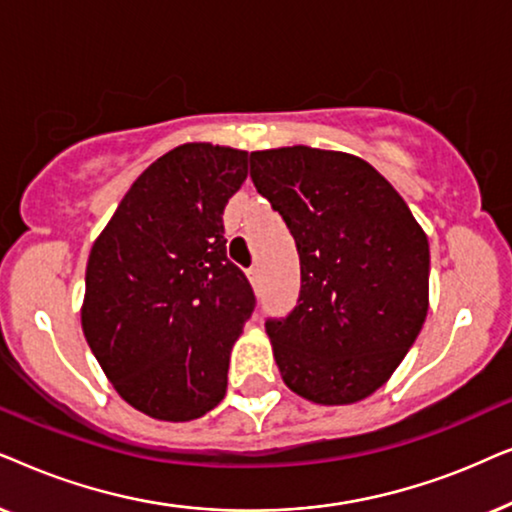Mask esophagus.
<instances>
[{"instance_id": "34e87169", "label": "esophagus", "mask_w": 512, "mask_h": 512, "mask_svg": "<svg viewBox=\"0 0 512 512\" xmlns=\"http://www.w3.org/2000/svg\"><path fill=\"white\" fill-rule=\"evenodd\" d=\"M248 278H250L252 285L260 283V267H257V264H252V267L248 269Z\"/></svg>"}]
</instances>
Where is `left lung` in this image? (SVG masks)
Wrapping results in <instances>:
<instances>
[{"label":"left lung","mask_w":512,"mask_h":512,"mask_svg":"<svg viewBox=\"0 0 512 512\" xmlns=\"http://www.w3.org/2000/svg\"><path fill=\"white\" fill-rule=\"evenodd\" d=\"M257 192L288 224L302 290L267 335L290 391L349 405L384 386L428 313V238L391 182L353 154H250Z\"/></svg>","instance_id":"obj_1"}]
</instances>
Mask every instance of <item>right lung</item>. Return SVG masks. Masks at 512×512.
Masks as SVG:
<instances>
[{
  "mask_svg": "<svg viewBox=\"0 0 512 512\" xmlns=\"http://www.w3.org/2000/svg\"><path fill=\"white\" fill-rule=\"evenodd\" d=\"M245 177L241 149H170L133 182L88 255L86 342L121 398L152 419H199L227 393L231 349L255 311L222 222Z\"/></svg>",
  "mask_w": 512,
  "mask_h": 512,
  "instance_id": "obj_1",
  "label": "right lung"
}]
</instances>
